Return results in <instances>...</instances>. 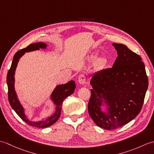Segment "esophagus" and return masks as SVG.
Instances as JSON below:
<instances>
[{
    "label": "esophagus",
    "instance_id": "esophagus-1",
    "mask_svg": "<svg viewBox=\"0 0 154 154\" xmlns=\"http://www.w3.org/2000/svg\"><path fill=\"white\" fill-rule=\"evenodd\" d=\"M78 82H79L80 85H84L86 82L85 76L83 75H81L79 78H78Z\"/></svg>",
    "mask_w": 154,
    "mask_h": 154
}]
</instances>
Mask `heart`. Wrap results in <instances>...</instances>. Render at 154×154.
I'll list each match as a JSON object with an SVG mask.
<instances>
[{
    "label": "heart",
    "mask_w": 154,
    "mask_h": 154,
    "mask_svg": "<svg viewBox=\"0 0 154 154\" xmlns=\"http://www.w3.org/2000/svg\"><path fill=\"white\" fill-rule=\"evenodd\" d=\"M97 54H93L92 55H91V56L89 57V60L91 61H94L97 59ZM106 58L104 56H100L99 57L97 58V60H96V66L97 67H103L104 65L106 63Z\"/></svg>",
    "instance_id": "obj_1"
}]
</instances>
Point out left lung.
<instances>
[{"label": "left lung", "instance_id": "1", "mask_svg": "<svg viewBox=\"0 0 154 154\" xmlns=\"http://www.w3.org/2000/svg\"><path fill=\"white\" fill-rule=\"evenodd\" d=\"M112 45L118 57L112 68L93 74L88 104L91 119L105 130L118 128L138 116L148 87L141 57L125 45Z\"/></svg>", "mask_w": 154, "mask_h": 154}]
</instances>
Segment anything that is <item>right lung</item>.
<instances>
[{
    "instance_id": "add662e5",
    "label": "right lung",
    "mask_w": 154,
    "mask_h": 154,
    "mask_svg": "<svg viewBox=\"0 0 154 154\" xmlns=\"http://www.w3.org/2000/svg\"><path fill=\"white\" fill-rule=\"evenodd\" d=\"M48 46V45L46 44L43 43V42H38V43L29 45L28 47L16 52L13 57L11 67L8 72L7 77H6V83H7L8 90V100L12 109L21 118V119L24 120L26 123H27L28 125L36 128H42L51 126L57 122L60 116L63 101L67 97L71 95L74 93L75 87H76L75 82L73 80L69 81L65 84L57 85L53 91L51 93L50 97H49V99L51 100L55 107L54 112L44 120L34 121L30 120L28 119V117L25 113L24 108L23 107L20 101L18 99L17 93L15 91L14 75L19 60L26 53L40 50V49L46 50Z\"/></svg>"
}]
</instances>
